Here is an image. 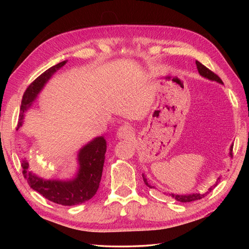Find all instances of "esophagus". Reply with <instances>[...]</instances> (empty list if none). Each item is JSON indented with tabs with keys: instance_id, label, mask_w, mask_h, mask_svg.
<instances>
[{
	"instance_id": "34e87169",
	"label": "esophagus",
	"mask_w": 249,
	"mask_h": 249,
	"mask_svg": "<svg viewBox=\"0 0 249 249\" xmlns=\"http://www.w3.org/2000/svg\"><path fill=\"white\" fill-rule=\"evenodd\" d=\"M131 135H132L131 126L126 125V124L120 126L119 129H118V131H117V137L120 138V139L129 138V137H131Z\"/></svg>"
}]
</instances>
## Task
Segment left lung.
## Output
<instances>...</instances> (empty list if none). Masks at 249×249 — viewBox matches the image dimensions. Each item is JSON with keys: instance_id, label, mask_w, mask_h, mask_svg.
<instances>
[{"instance_id": "left-lung-1", "label": "left lung", "mask_w": 249, "mask_h": 249, "mask_svg": "<svg viewBox=\"0 0 249 249\" xmlns=\"http://www.w3.org/2000/svg\"><path fill=\"white\" fill-rule=\"evenodd\" d=\"M195 63H196L197 70H198V72H199L200 76H202L203 78H207V79H209V80H211V81H215V82L220 83V84H223L222 80H221L219 77H218L216 73H214L212 71H210L209 69H207V67H206L205 65H202V64H201L200 62H198V61H196ZM230 156L232 157V145H231V148H230ZM142 178H143V180H144L145 185H147L149 188H153L152 186H150V185L147 183V179H146V178L144 177V175H142ZM219 182H220V177L217 178L216 183H215L212 187L209 188V190H208L206 193H203V194H200V193H192V194H187V195H179V194H173V193H171V194H169V195H170L171 197L175 198L176 200L180 201V202H190V201H194V200H198V199H201L202 197H205L208 193H210L211 191H212Z\"/></svg>"}]
</instances>
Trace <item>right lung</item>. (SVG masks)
<instances>
[{
  "label": "right lung",
  "mask_w": 249,
  "mask_h": 249,
  "mask_svg": "<svg viewBox=\"0 0 249 249\" xmlns=\"http://www.w3.org/2000/svg\"><path fill=\"white\" fill-rule=\"evenodd\" d=\"M66 62L65 60L52 66L29 85L22 95L18 129L22 124L25 112L35 101L46 83ZM106 149L107 143L103 136L94 138L83 146L78 154L79 170L72 179L58 180L39 178L32 171L28 170L29 163L26 159H21L22 173L27 178L29 186L47 199L62 206L79 205L92 198L99 189Z\"/></svg>",
  "instance_id": "right-lung-1"
}]
</instances>
